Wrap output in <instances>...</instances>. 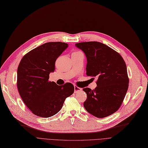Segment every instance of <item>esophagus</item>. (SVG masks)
<instances>
[{
    "label": "esophagus",
    "mask_w": 148,
    "mask_h": 148,
    "mask_svg": "<svg viewBox=\"0 0 148 148\" xmlns=\"http://www.w3.org/2000/svg\"><path fill=\"white\" fill-rule=\"evenodd\" d=\"M81 90H82V88H80L78 86H77L76 85H74V92L75 93H78Z\"/></svg>",
    "instance_id": "1"
}]
</instances>
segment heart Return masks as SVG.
<instances>
[{"label": "heart", "mask_w": 148, "mask_h": 148, "mask_svg": "<svg viewBox=\"0 0 148 148\" xmlns=\"http://www.w3.org/2000/svg\"><path fill=\"white\" fill-rule=\"evenodd\" d=\"M78 52H80V51H74V52H73V53H78Z\"/></svg>", "instance_id": "b5f03b06"}]
</instances>
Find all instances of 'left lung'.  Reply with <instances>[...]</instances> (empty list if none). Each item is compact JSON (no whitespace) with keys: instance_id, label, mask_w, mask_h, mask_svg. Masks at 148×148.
Listing matches in <instances>:
<instances>
[{"instance_id":"obj_1","label":"left lung","mask_w":148,"mask_h":148,"mask_svg":"<svg viewBox=\"0 0 148 148\" xmlns=\"http://www.w3.org/2000/svg\"><path fill=\"white\" fill-rule=\"evenodd\" d=\"M75 46L86 56L87 75L97 77L95 89H83L87 94L84 107L98 118L112 114L120 108L128 88L125 61L119 53L101 42H83Z\"/></svg>"}]
</instances>
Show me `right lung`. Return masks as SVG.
Instances as JSON below:
<instances>
[{"instance_id":"right-lung-1","label":"right lung","mask_w":148,"mask_h":148,"mask_svg":"<svg viewBox=\"0 0 148 148\" xmlns=\"http://www.w3.org/2000/svg\"><path fill=\"white\" fill-rule=\"evenodd\" d=\"M68 44L49 42L32 50L23 57L17 68V85L25 105L34 114L49 118L62 108L65 99L74 91L73 84L59 86L50 82L55 62Z\"/></svg>"}]
</instances>
